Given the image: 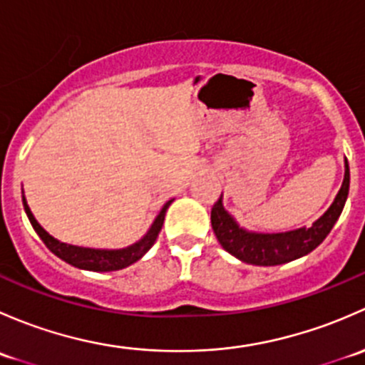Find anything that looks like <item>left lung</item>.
<instances>
[{
    "instance_id": "8db88e82",
    "label": "left lung",
    "mask_w": 365,
    "mask_h": 365,
    "mask_svg": "<svg viewBox=\"0 0 365 365\" xmlns=\"http://www.w3.org/2000/svg\"><path fill=\"white\" fill-rule=\"evenodd\" d=\"M349 192V165L344 159V180L334 203L309 227L284 231V233H256L242 227L235 217L224 208L222 196L212 208V227L224 251L240 261L257 267H275L289 263L312 252L327 235L332 231L344 208Z\"/></svg>"
}]
</instances>
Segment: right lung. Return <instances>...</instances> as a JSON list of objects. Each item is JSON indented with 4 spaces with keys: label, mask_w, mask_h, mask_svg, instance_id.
<instances>
[{
    "label": "right lung",
    "mask_w": 365,
    "mask_h": 365,
    "mask_svg": "<svg viewBox=\"0 0 365 365\" xmlns=\"http://www.w3.org/2000/svg\"><path fill=\"white\" fill-rule=\"evenodd\" d=\"M175 200H169L168 203L160 208L159 215L155 217L153 224L150 226V230L146 231L145 237L141 240H138L135 244L128 245L123 249H91V247H79V245H70L65 242L56 240L54 237H51L46 230L38 224V220L35 219V215L29 210L28 201L23 196V205L24 212L28 215L29 222H31L33 230L36 231L40 238H42L43 244L47 245L51 252L56 254L60 259L67 261L72 267L81 268V270H91V272H113V270H121V268H127L128 264L135 263V261L141 259L146 252L152 249V245L155 244L157 237H159L162 224H164L165 212H168L169 205Z\"/></svg>",
    "instance_id": "obj_1"
}]
</instances>
